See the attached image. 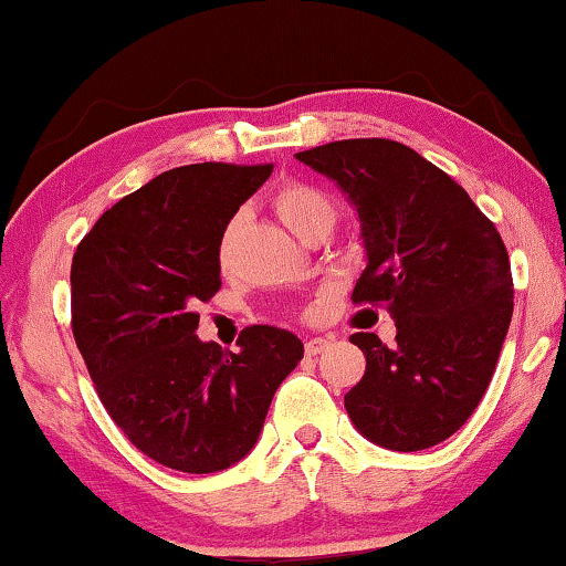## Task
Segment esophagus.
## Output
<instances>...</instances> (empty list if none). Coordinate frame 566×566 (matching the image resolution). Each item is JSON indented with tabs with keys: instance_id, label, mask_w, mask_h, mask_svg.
Segmentation results:
<instances>
[{
	"instance_id": "obj_1",
	"label": "esophagus",
	"mask_w": 566,
	"mask_h": 566,
	"mask_svg": "<svg viewBox=\"0 0 566 566\" xmlns=\"http://www.w3.org/2000/svg\"><path fill=\"white\" fill-rule=\"evenodd\" d=\"M327 347H329V339H325V337H312L310 343L304 345V353H307L310 357H317V355L325 353Z\"/></svg>"
}]
</instances>
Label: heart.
<instances>
[{
	"mask_svg": "<svg viewBox=\"0 0 566 566\" xmlns=\"http://www.w3.org/2000/svg\"><path fill=\"white\" fill-rule=\"evenodd\" d=\"M272 206L276 217L284 221V227L294 231L300 239H307L312 234H317V231H325L327 234L332 221H335V203H332L329 193L307 181H286L282 186H276V191L272 193ZM237 227L239 219H231L229 227L223 229L219 241L221 262H227Z\"/></svg>",
	"mask_w": 566,
	"mask_h": 566,
	"instance_id": "obj_1",
	"label": "heart"
}]
</instances>
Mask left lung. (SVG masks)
I'll use <instances>...</instances> for the list:
<instances>
[{
  "mask_svg": "<svg viewBox=\"0 0 566 566\" xmlns=\"http://www.w3.org/2000/svg\"><path fill=\"white\" fill-rule=\"evenodd\" d=\"M347 193L367 266L355 304H382L396 345L349 343L365 375L345 396L355 428L388 451H423L459 430L486 392L511 312L504 241L471 196L416 150L385 138L335 140L297 154Z\"/></svg>",
  "mask_w": 566,
  "mask_h": 566,
  "instance_id": "left-lung-1",
  "label": "left lung"
}]
</instances>
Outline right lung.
Returning <instances> with one entry per match:
<instances>
[{"label":"right lung","mask_w":566,"mask_h":566,"mask_svg":"<svg viewBox=\"0 0 566 566\" xmlns=\"http://www.w3.org/2000/svg\"><path fill=\"white\" fill-rule=\"evenodd\" d=\"M272 166L170 168L107 209L70 269L73 335L128 441L184 473L239 463L304 355L290 329L254 325L239 353L196 337V304L221 290L219 241Z\"/></svg>","instance_id":"obj_1"}]
</instances>
